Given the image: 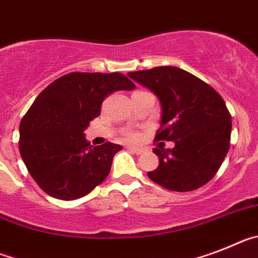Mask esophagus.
I'll list each match as a JSON object with an SVG mask.
<instances>
[{
	"mask_svg": "<svg viewBox=\"0 0 258 258\" xmlns=\"http://www.w3.org/2000/svg\"><path fill=\"white\" fill-rule=\"evenodd\" d=\"M127 149H128L130 152H132V153H135V154H142L143 152H144V149L143 148H139V147H127Z\"/></svg>",
	"mask_w": 258,
	"mask_h": 258,
	"instance_id": "1",
	"label": "esophagus"
}]
</instances>
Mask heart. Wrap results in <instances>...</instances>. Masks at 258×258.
<instances>
[{
  "instance_id": "b5f03b06",
  "label": "heart",
  "mask_w": 258,
  "mask_h": 258,
  "mask_svg": "<svg viewBox=\"0 0 258 258\" xmlns=\"http://www.w3.org/2000/svg\"><path fill=\"white\" fill-rule=\"evenodd\" d=\"M126 136L128 140H136L138 139V134H135V132H128Z\"/></svg>"
}]
</instances>
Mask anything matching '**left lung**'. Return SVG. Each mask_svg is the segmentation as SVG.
Here are the masks:
<instances>
[{
  "label": "left lung",
  "instance_id": "left-lung-1",
  "mask_svg": "<svg viewBox=\"0 0 258 258\" xmlns=\"http://www.w3.org/2000/svg\"><path fill=\"white\" fill-rule=\"evenodd\" d=\"M153 92L161 104V127L154 140L174 142L172 149L153 152L160 165L148 176L170 191L188 192L207 184L230 148L231 115L209 84L174 66L128 73Z\"/></svg>",
  "mask_w": 258,
  "mask_h": 258
}]
</instances>
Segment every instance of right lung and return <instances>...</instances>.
I'll list each match as a JSON object with an SVG mask.
<instances>
[{
	"label": "right lung",
	"mask_w": 258,
	"mask_h": 258,
	"mask_svg": "<svg viewBox=\"0 0 258 258\" xmlns=\"http://www.w3.org/2000/svg\"><path fill=\"white\" fill-rule=\"evenodd\" d=\"M134 88L119 73H71L36 97L19 126V152L42 191L59 200H76L104 182L122 147H93L84 131L100 115L106 96Z\"/></svg>",
	"instance_id": "right-lung-1"
}]
</instances>
